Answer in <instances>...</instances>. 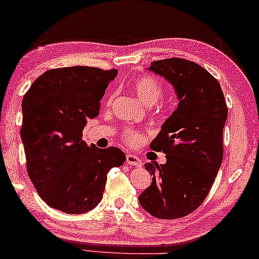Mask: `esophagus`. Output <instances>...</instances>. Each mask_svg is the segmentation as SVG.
<instances>
[{
    "instance_id": "obj_1",
    "label": "esophagus",
    "mask_w": 259,
    "mask_h": 259,
    "mask_svg": "<svg viewBox=\"0 0 259 259\" xmlns=\"http://www.w3.org/2000/svg\"><path fill=\"white\" fill-rule=\"evenodd\" d=\"M126 164L133 165V166H136V167H142V165H143L140 158H138L137 156H135V154H131V153L126 154Z\"/></svg>"
}]
</instances>
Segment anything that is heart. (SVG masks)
Wrapping results in <instances>:
<instances>
[{"instance_id":"1","label":"heart","mask_w":259,"mask_h":259,"mask_svg":"<svg viewBox=\"0 0 259 259\" xmlns=\"http://www.w3.org/2000/svg\"><path fill=\"white\" fill-rule=\"evenodd\" d=\"M133 90L142 102L145 105L151 106L156 103L160 96L163 95V84L156 76L153 75H142L133 82ZM113 95H109V100H111ZM124 141L130 145L137 146L143 141V136L140 131L135 129H128L123 134Z\"/></svg>"}]
</instances>
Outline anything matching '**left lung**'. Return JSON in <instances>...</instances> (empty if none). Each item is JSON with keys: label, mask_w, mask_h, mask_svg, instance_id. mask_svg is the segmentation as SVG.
Wrapping results in <instances>:
<instances>
[{"label": "left lung", "mask_w": 259, "mask_h": 259, "mask_svg": "<svg viewBox=\"0 0 259 259\" xmlns=\"http://www.w3.org/2000/svg\"><path fill=\"white\" fill-rule=\"evenodd\" d=\"M148 69L172 84L179 103L150 144L166 163L145 164L152 184L138 200L154 218H184L206 199L221 166L228 108L219 81L193 61L169 58Z\"/></svg>", "instance_id": "left-lung-1"}]
</instances>
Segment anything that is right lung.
I'll return each mask as SVG.
<instances>
[{
  "instance_id": "right-lung-1",
  "label": "right lung",
  "mask_w": 259,
  "mask_h": 259,
  "mask_svg": "<svg viewBox=\"0 0 259 259\" xmlns=\"http://www.w3.org/2000/svg\"><path fill=\"white\" fill-rule=\"evenodd\" d=\"M117 69L73 66L46 71L22 101L21 138L28 175L50 207L82 214L98 206L107 175L125 161L118 148L99 149L82 141L88 119L100 111Z\"/></svg>"
}]
</instances>
